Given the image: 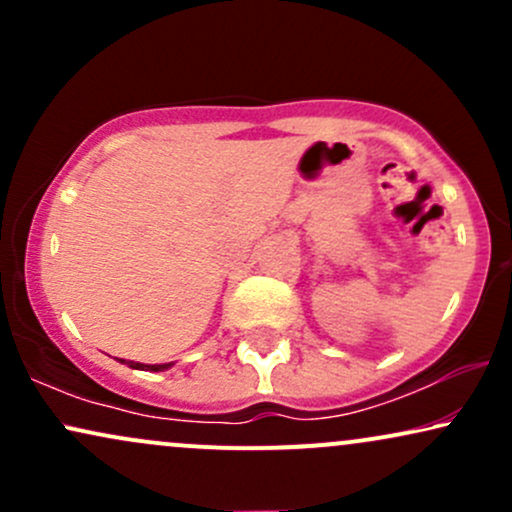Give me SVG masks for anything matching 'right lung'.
I'll list each match as a JSON object with an SVG mask.
<instances>
[{
  "mask_svg": "<svg viewBox=\"0 0 512 512\" xmlns=\"http://www.w3.org/2000/svg\"><path fill=\"white\" fill-rule=\"evenodd\" d=\"M120 361H122V358H120ZM122 363H125V361H122ZM127 366H129V368H137V370H154V373H156V370H166V368H170V366H173V363H154V366H146V363L127 361Z\"/></svg>",
  "mask_w": 512,
  "mask_h": 512,
  "instance_id": "obj_1",
  "label": "right lung"
}]
</instances>
